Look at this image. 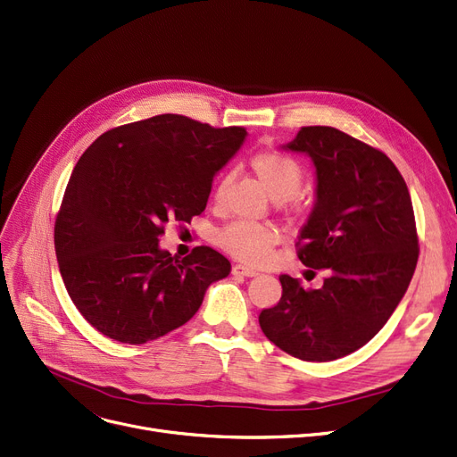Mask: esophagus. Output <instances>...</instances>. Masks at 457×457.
Listing matches in <instances>:
<instances>
[{"mask_svg":"<svg viewBox=\"0 0 457 457\" xmlns=\"http://www.w3.org/2000/svg\"><path fill=\"white\" fill-rule=\"evenodd\" d=\"M231 274H235V276H246V278H252V276H257V270H253V269H250V267H245V265H233Z\"/></svg>","mask_w":457,"mask_h":457,"instance_id":"obj_1","label":"esophagus"}]
</instances>
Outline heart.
<instances>
[{
  "label": "heart",
  "mask_w": 457,
  "mask_h": 457,
  "mask_svg": "<svg viewBox=\"0 0 457 457\" xmlns=\"http://www.w3.org/2000/svg\"><path fill=\"white\" fill-rule=\"evenodd\" d=\"M248 168L267 195L276 204H284L286 212L291 218H299L303 207L293 204V197L301 190L303 185V168L293 158L276 153V151H260L252 154ZM229 177H224L214 192V205L222 207ZM280 241V233L270 226H253L235 222L224 228L216 235V245L233 260L246 265H262L267 262L269 253Z\"/></svg>",
  "instance_id": "1"
}]
</instances>
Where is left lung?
I'll return each mask as SVG.
<instances>
[{"instance_id": "left-lung-1", "label": "left lung", "mask_w": 457, "mask_h": 457, "mask_svg": "<svg viewBox=\"0 0 457 457\" xmlns=\"http://www.w3.org/2000/svg\"><path fill=\"white\" fill-rule=\"evenodd\" d=\"M287 149L312 156L317 200L296 243L323 287L280 276L282 299L260 313L267 338L306 362L361 349L403 299L419 262L414 211L390 158L332 127H303Z\"/></svg>"}]
</instances>
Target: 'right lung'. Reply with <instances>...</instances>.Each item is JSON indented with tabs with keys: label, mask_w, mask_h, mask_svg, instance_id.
<instances>
[{
	"label": "right lung",
	"mask_w": 457,
	"mask_h": 457,
	"mask_svg": "<svg viewBox=\"0 0 457 457\" xmlns=\"http://www.w3.org/2000/svg\"><path fill=\"white\" fill-rule=\"evenodd\" d=\"M246 129H214L177 113L115 127L74 166L55 216L59 272L84 320L140 345L179 328L231 263L211 246L187 257L158 246L168 222L207 207L212 179Z\"/></svg>",
	"instance_id": "obj_1"
}]
</instances>
